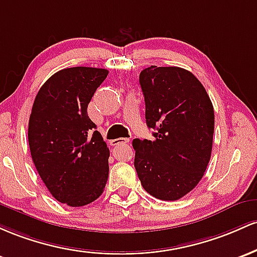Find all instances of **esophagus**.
<instances>
[{
	"label": "esophagus",
	"instance_id": "esophagus-1",
	"mask_svg": "<svg viewBox=\"0 0 257 257\" xmlns=\"http://www.w3.org/2000/svg\"><path fill=\"white\" fill-rule=\"evenodd\" d=\"M128 142H130L128 138H117V140L111 141V146H119V144L128 143Z\"/></svg>",
	"mask_w": 257,
	"mask_h": 257
}]
</instances>
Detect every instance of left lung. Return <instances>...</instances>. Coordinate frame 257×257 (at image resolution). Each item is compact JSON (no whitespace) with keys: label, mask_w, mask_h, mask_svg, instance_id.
Returning a JSON list of instances; mask_svg holds the SVG:
<instances>
[{"label":"left lung","mask_w":257,"mask_h":257,"mask_svg":"<svg viewBox=\"0 0 257 257\" xmlns=\"http://www.w3.org/2000/svg\"><path fill=\"white\" fill-rule=\"evenodd\" d=\"M146 122L154 140L132 142L135 167L146 189L160 200H178L200 182L211 157L214 106L191 71L152 65L141 71Z\"/></svg>","instance_id":"left-lung-1"}]
</instances>
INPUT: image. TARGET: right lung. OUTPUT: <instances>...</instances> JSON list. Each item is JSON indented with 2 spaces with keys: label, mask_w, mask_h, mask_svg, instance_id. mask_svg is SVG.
Wrapping results in <instances>:
<instances>
[{
  "label": "right lung",
  "mask_w": 257,
  "mask_h": 257,
  "mask_svg": "<svg viewBox=\"0 0 257 257\" xmlns=\"http://www.w3.org/2000/svg\"><path fill=\"white\" fill-rule=\"evenodd\" d=\"M108 73L87 66L59 70L43 83L31 109V158L51 194L69 206L96 200L108 180L110 153L87 114Z\"/></svg>",
  "instance_id": "add662e5"
}]
</instances>
